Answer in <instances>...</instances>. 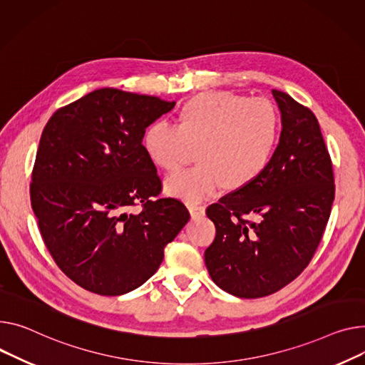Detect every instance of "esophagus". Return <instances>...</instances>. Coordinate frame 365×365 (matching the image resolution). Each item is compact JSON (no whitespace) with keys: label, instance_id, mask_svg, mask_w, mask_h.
Listing matches in <instances>:
<instances>
[{"label":"esophagus","instance_id":"esophagus-1","mask_svg":"<svg viewBox=\"0 0 365 365\" xmlns=\"http://www.w3.org/2000/svg\"><path fill=\"white\" fill-rule=\"evenodd\" d=\"M187 210H189L192 218H198V217L205 214V207L204 205H193V204H190V205H187Z\"/></svg>","mask_w":365,"mask_h":365}]
</instances>
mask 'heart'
<instances>
[{"mask_svg": "<svg viewBox=\"0 0 365 365\" xmlns=\"http://www.w3.org/2000/svg\"><path fill=\"white\" fill-rule=\"evenodd\" d=\"M279 128V113L270 100L208 92L182 107L179 126L154 121L143 135V148L157 167L176 172L198 147L201 164L165 180L168 195L198 204L225 185L235 189L258 178L272 160Z\"/></svg>", "mask_w": 365, "mask_h": 365, "instance_id": "obj_1", "label": "heart"}]
</instances>
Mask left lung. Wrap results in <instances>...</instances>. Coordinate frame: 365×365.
Here are the masks:
<instances>
[{"mask_svg":"<svg viewBox=\"0 0 365 365\" xmlns=\"http://www.w3.org/2000/svg\"><path fill=\"white\" fill-rule=\"evenodd\" d=\"M273 96L282 132L269 165L207 208L215 225L204 254L207 270L237 298L272 295L304 272L334 200L331 160L317 117L282 91L273 89Z\"/></svg>","mask_w":365,"mask_h":365,"instance_id":"obj_1","label":"left lung"}]
</instances>
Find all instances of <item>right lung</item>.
I'll list each match as a JSON object with an SVG mask.
<instances>
[{"mask_svg":"<svg viewBox=\"0 0 365 365\" xmlns=\"http://www.w3.org/2000/svg\"><path fill=\"white\" fill-rule=\"evenodd\" d=\"M176 103L114 88L57 110L43 128L31 202L45 247L89 292L115 297L147 282L164 248L189 222L187 208L160 198L145 129ZM143 204V211L128 208Z\"/></svg>","mask_w":365,"mask_h":365,"instance_id":"obj_1","label":"right lung"}]
</instances>
